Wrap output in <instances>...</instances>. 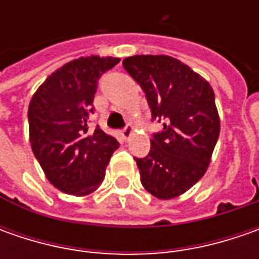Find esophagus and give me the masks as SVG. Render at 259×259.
Returning <instances> with one entry per match:
<instances>
[{
	"label": "esophagus",
	"instance_id": "34e87169",
	"mask_svg": "<svg viewBox=\"0 0 259 259\" xmlns=\"http://www.w3.org/2000/svg\"><path fill=\"white\" fill-rule=\"evenodd\" d=\"M131 134H133V126L131 125H125L124 128L121 130V135H122L124 140H128L131 137Z\"/></svg>",
	"mask_w": 259,
	"mask_h": 259
}]
</instances>
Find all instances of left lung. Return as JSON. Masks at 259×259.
I'll return each instance as SVG.
<instances>
[{
    "mask_svg": "<svg viewBox=\"0 0 259 259\" xmlns=\"http://www.w3.org/2000/svg\"><path fill=\"white\" fill-rule=\"evenodd\" d=\"M122 65L145 94L151 121L163 122L150 140V153L134 157L141 183L158 199L176 197L197 183L210 163L221 130L213 89L170 56H133Z\"/></svg>",
    "mask_w": 259,
    "mask_h": 259,
    "instance_id": "8db88e82",
    "label": "left lung"
}]
</instances>
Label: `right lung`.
Here are the masks:
<instances>
[{
    "label": "right lung",
    "instance_id": "1",
    "mask_svg": "<svg viewBox=\"0 0 259 259\" xmlns=\"http://www.w3.org/2000/svg\"><path fill=\"white\" fill-rule=\"evenodd\" d=\"M116 57H80L55 73L28 106L30 143L46 177L63 193L85 196L99 187L119 143L99 125L91 130L98 80Z\"/></svg>",
    "mask_w": 259,
    "mask_h": 259
}]
</instances>
